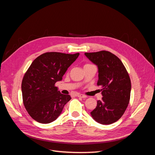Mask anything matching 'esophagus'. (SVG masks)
Listing matches in <instances>:
<instances>
[{"label": "esophagus", "instance_id": "obj_1", "mask_svg": "<svg viewBox=\"0 0 155 155\" xmlns=\"http://www.w3.org/2000/svg\"><path fill=\"white\" fill-rule=\"evenodd\" d=\"M77 96L79 97H82V98H86V97H87V96L84 95V94H78Z\"/></svg>", "mask_w": 155, "mask_h": 155}]
</instances>
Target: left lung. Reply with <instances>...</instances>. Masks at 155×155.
I'll use <instances>...</instances> for the list:
<instances>
[{
  "label": "left lung",
  "mask_w": 155,
  "mask_h": 155,
  "mask_svg": "<svg viewBox=\"0 0 155 155\" xmlns=\"http://www.w3.org/2000/svg\"><path fill=\"white\" fill-rule=\"evenodd\" d=\"M86 57L98 68L97 85L101 87L102 100L91 112L93 119L103 125L118 121L128 106L131 83L121 60L108 51L85 53Z\"/></svg>",
  "instance_id": "8db88e82"
}]
</instances>
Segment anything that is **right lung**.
<instances>
[{"label":"right lung","instance_id":"obj_1","mask_svg":"<svg viewBox=\"0 0 155 155\" xmlns=\"http://www.w3.org/2000/svg\"><path fill=\"white\" fill-rule=\"evenodd\" d=\"M79 54L46 52L32 62L22 79L23 104L31 118L49 124L61 114L71 97L61 93L55 84L61 81L68 68Z\"/></svg>","mask_w":155,"mask_h":155}]
</instances>
